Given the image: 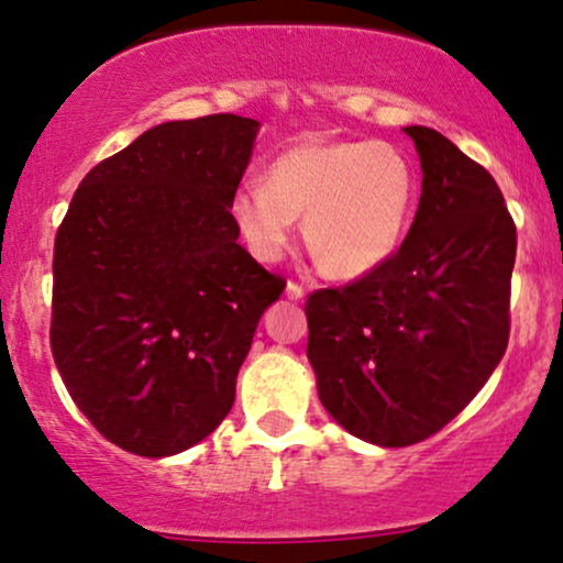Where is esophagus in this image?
<instances>
[{
    "label": "esophagus",
    "mask_w": 563,
    "mask_h": 563,
    "mask_svg": "<svg viewBox=\"0 0 563 563\" xmlns=\"http://www.w3.org/2000/svg\"><path fill=\"white\" fill-rule=\"evenodd\" d=\"M286 294H288V299H303V294H307V290H303L301 283H296V280H288V286H286Z\"/></svg>",
    "instance_id": "34e87169"
}]
</instances>
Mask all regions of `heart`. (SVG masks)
<instances>
[{
  "label": "heart",
  "mask_w": 563,
  "mask_h": 563,
  "mask_svg": "<svg viewBox=\"0 0 563 563\" xmlns=\"http://www.w3.org/2000/svg\"><path fill=\"white\" fill-rule=\"evenodd\" d=\"M416 203V172L399 147L373 140L299 142L267 166V185L245 179L230 214L245 249L277 262L303 217V238L325 273L357 277L402 243Z\"/></svg>",
  "instance_id": "obj_1"
}]
</instances>
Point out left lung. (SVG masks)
Segmentation results:
<instances>
[{
  "mask_svg": "<svg viewBox=\"0 0 563 563\" xmlns=\"http://www.w3.org/2000/svg\"><path fill=\"white\" fill-rule=\"evenodd\" d=\"M405 134L423 187L402 245L303 303L320 402L380 448L444 429L493 376L510 333L516 224L500 187L434 129Z\"/></svg>",
  "mask_w": 563,
  "mask_h": 563,
  "instance_id": "left-lung-1",
  "label": "left lung"
}]
</instances>
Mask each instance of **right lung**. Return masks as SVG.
Segmentation results:
<instances>
[{"mask_svg":"<svg viewBox=\"0 0 563 563\" xmlns=\"http://www.w3.org/2000/svg\"><path fill=\"white\" fill-rule=\"evenodd\" d=\"M256 129L235 113L147 129L81 179L57 228L55 365L87 421L134 455H174L222 423L286 288L230 214Z\"/></svg>","mask_w":563,"mask_h":563,"instance_id":"add662e5","label":"right lung"}]
</instances>
